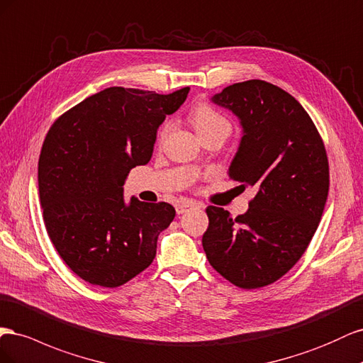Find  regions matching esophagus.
I'll use <instances>...</instances> for the list:
<instances>
[{"mask_svg":"<svg viewBox=\"0 0 363 363\" xmlns=\"http://www.w3.org/2000/svg\"><path fill=\"white\" fill-rule=\"evenodd\" d=\"M198 206H199V203H196V202L182 201V202H179L178 205H176V213H178V214H184V213H187V211L191 210V208H198Z\"/></svg>","mask_w":363,"mask_h":363,"instance_id":"esophagus-1","label":"esophagus"}]
</instances>
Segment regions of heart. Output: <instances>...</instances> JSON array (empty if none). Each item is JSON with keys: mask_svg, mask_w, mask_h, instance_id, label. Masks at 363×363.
<instances>
[{"mask_svg": "<svg viewBox=\"0 0 363 363\" xmlns=\"http://www.w3.org/2000/svg\"><path fill=\"white\" fill-rule=\"evenodd\" d=\"M190 120L194 126V130L198 132V135H205V133H211V132H223V133H230L231 132V123L228 121L220 112H217L208 105H199L198 108H194ZM173 128V123L167 121L161 128L160 132V138L164 140L169 135V132Z\"/></svg>", "mask_w": 363, "mask_h": 363, "instance_id": "obj_1", "label": "heart"}]
</instances>
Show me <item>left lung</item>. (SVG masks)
I'll return each instance as SVG.
<instances>
[{"instance_id":"left-lung-1","label":"left lung","mask_w":363,"mask_h":363,"mask_svg":"<svg viewBox=\"0 0 363 363\" xmlns=\"http://www.w3.org/2000/svg\"><path fill=\"white\" fill-rule=\"evenodd\" d=\"M211 101L239 118L242 138L228 174L255 196L235 219L208 206L202 246L228 281L258 289L291 271L312 240L328 196L327 153L298 100L264 80L230 85Z\"/></svg>"}]
</instances>
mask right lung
Returning a JSON list of instances; mask_svg holds the SVG:
<instances>
[{"mask_svg":"<svg viewBox=\"0 0 363 363\" xmlns=\"http://www.w3.org/2000/svg\"><path fill=\"white\" fill-rule=\"evenodd\" d=\"M111 86L55 121L38 165L47 233L72 272L101 287H118L157 255L161 231L174 219L167 202L147 203L123 185L147 164L158 128L189 96Z\"/></svg>","mask_w":363,"mask_h":363,"instance_id":"right-lung-1","label":"right lung"}]
</instances>
